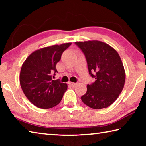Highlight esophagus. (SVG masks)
<instances>
[{"instance_id": "34e87169", "label": "esophagus", "mask_w": 146, "mask_h": 146, "mask_svg": "<svg viewBox=\"0 0 146 146\" xmlns=\"http://www.w3.org/2000/svg\"><path fill=\"white\" fill-rule=\"evenodd\" d=\"M69 84H70V85L71 86V87L74 88V87H75V86L76 85V83H74V82H69Z\"/></svg>"}]
</instances>
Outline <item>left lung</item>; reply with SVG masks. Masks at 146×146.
Masks as SVG:
<instances>
[{
    "label": "left lung",
    "instance_id": "1",
    "mask_svg": "<svg viewBox=\"0 0 146 146\" xmlns=\"http://www.w3.org/2000/svg\"><path fill=\"white\" fill-rule=\"evenodd\" d=\"M84 54L89 73L95 81L87 85L81 97L82 102L94 110L111 105L122 92L125 73L117 51L108 44L98 40L76 42Z\"/></svg>",
    "mask_w": 146,
    "mask_h": 146
}]
</instances>
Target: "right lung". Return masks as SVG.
<instances>
[{
	"instance_id": "right-lung-1",
	"label": "right lung",
	"mask_w": 146,
	"mask_h": 146,
	"mask_svg": "<svg viewBox=\"0 0 146 146\" xmlns=\"http://www.w3.org/2000/svg\"><path fill=\"white\" fill-rule=\"evenodd\" d=\"M71 43L46 47L30 54L22 66L20 84L27 98L36 107L49 109L60 102L68 85L53 80L56 65Z\"/></svg>"
}]
</instances>
